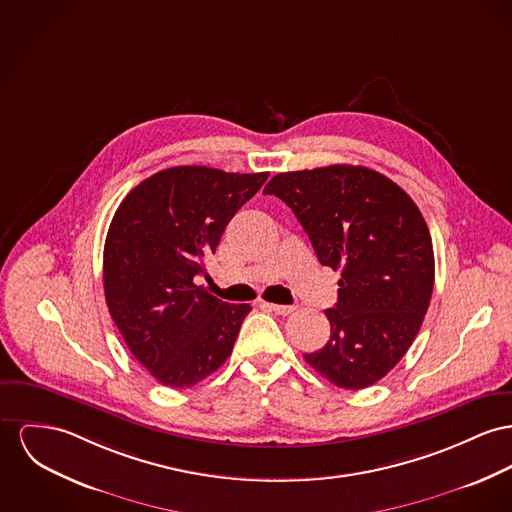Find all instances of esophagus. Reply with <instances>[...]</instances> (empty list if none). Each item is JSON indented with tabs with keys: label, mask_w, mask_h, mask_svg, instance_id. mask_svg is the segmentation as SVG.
<instances>
[{
	"label": "esophagus",
	"mask_w": 512,
	"mask_h": 512,
	"mask_svg": "<svg viewBox=\"0 0 512 512\" xmlns=\"http://www.w3.org/2000/svg\"><path fill=\"white\" fill-rule=\"evenodd\" d=\"M264 307L270 308L275 314H281V316H289L291 312L297 310V308L291 307V305H273V303H264Z\"/></svg>",
	"instance_id": "obj_1"
}]
</instances>
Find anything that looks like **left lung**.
<instances>
[{
    "instance_id": "8db88e82",
    "label": "left lung",
    "mask_w": 512,
    "mask_h": 512,
    "mask_svg": "<svg viewBox=\"0 0 512 512\" xmlns=\"http://www.w3.org/2000/svg\"><path fill=\"white\" fill-rule=\"evenodd\" d=\"M264 194L289 205L322 266L340 270L330 340L305 353L332 384L361 390L406 355L429 308L435 256L427 223L384 174L353 165L275 174Z\"/></svg>"
}]
</instances>
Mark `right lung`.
<instances>
[{
	"mask_svg": "<svg viewBox=\"0 0 512 512\" xmlns=\"http://www.w3.org/2000/svg\"><path fill=\"white\" fill-rule=\"evenodd\" d=\"M268 176L172 167L118 205L104 242V297L132 355L163 386H194L231 355L252 308L219 301L196 277Z\"/></svg>",
	"mask_w": 512,
	"mask_h": 512,
	"instance_id": "1",
	"label": "right lung"
}]
</instances>
